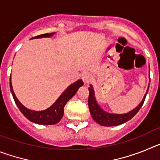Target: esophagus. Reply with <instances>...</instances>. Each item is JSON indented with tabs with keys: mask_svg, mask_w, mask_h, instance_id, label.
<instances>
[{
	"mask_svg": "<svg viewBox=\"0 0 160 160\" xmlns=\"http://www.w3.org/2000/svg\"><path fill=\"white\" fill-rule=\"evenodd\" d=\"M82 81L84 82V83L87 84V83H89L91 81L92 76H91V74L89 73H83L82 74Z\"/></svg>",
	"mask_w": 160,
	"mask_h": 160,
	"instance_id": "obj_1",
	"label": "esophagus"
}]
</instances>
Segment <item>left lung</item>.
Returning <instances> with one entry per match:
<instances>
[{
    "mask_svg": "<svg viewBox=\"0 0 160 160\" xmlns=\"http://www.w3.org/2000/svg\"><path fill=\"white\" fill-rule=\"evenodd\" d=\"M148 91V89L145 95H144L143 98H142V102L130 112L126 113V114H111V113L106 112L105 111H103L102 109L99 107V105L98 104L95 99V96H94V89H93L92 86L90 85V87H89L88 98V105L90 114H91L93 119L96 122H98L101 126H104V127H113V126H118L124 123V122H128L130 119H131L138 113L139 109L143 104Z\"/></svg>",
    "mask_w": 160,
    "mask_h": 160,
    "instance_id": "left-lung-1",
    "label": "left lung"
}]
</instances>
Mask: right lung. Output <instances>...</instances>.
<instances>
[{
    "label": "right lung",
    "mask_w": 160,
    "mask_h": 160,
    "mask_svg": "<svg viewBox=\"0 0 160 160\" xmlns=\"http://www.w3.org/2000/svg\"><path fill=\"white\" fill-rule=\"evenodd\" d=\"M54 33L55 32H50V33H45V34L38 35V36L34 37V38H32L31 39H33V38H49V37L53 36ZM82 80L79 79V80L76 81L75 82H73V84L70 85L51 107H49L46 110H44V111H36L29 110V109L24 107L22 103L20 102L19 100L17 98L16 95H15L13 92V90H12V83H11V77L10 83H9L10 90L12 97H13V99L15 102H16L18 107L19 108V110L21 111V112L29 121L37 124H42V125H53V124L58 123L62 119L63 114H64V107L66 106V102L76 94L79 87H82Z\"/></svg>",
    "instance_id": "right-lung-1"
}]
</instances>
